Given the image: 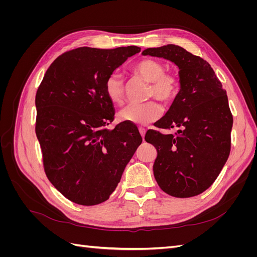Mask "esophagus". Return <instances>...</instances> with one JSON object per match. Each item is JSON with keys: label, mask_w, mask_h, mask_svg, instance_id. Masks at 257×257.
Returning a JSON list of instances; mask_svg holds the SVG:
<instances>
[{"label": "esophagus", "mask_w": 257, "mask_h": 257, "mask_svg": "<svg viewBox=\"0 0 257 257\" xmlns=\"http://www.w3.org/2000/svg\"><path fill=\"white\" fill-rule=\"evenodd\" d=\"M139 133H141V135H142V137H143V139H145V134H146V130H145V127H142V126H139Z\"/></svg>", "instance_id": "34e87169"}]
</instances>
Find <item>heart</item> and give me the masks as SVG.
Segmentation results:
<instances>
[{"mask_svg":"<svg viewBox=\"0 0 257 257\" xmlns=\"http://www.w3.org/2000/svg\"><path fill=\"white\" fill-rule=\"evenodd\" d=\"M164 71V65L152 59L139 61L134 66V72L150 82L148 96L168 104L178 96L181 89V82L176 73ZM105 92L107 97L113 104L120 105L123 103L124 83L121 74L113 72L107 77L105 80ZM162 113V107L158 103L150 100L144 104H130L119 111L118 116L124 122L137 124V125H148L157 121Z\"/></svg>","mask_w":257,"mask_h":257,"instance_id":"b5f03b06","label":"heart"}]
</instances>
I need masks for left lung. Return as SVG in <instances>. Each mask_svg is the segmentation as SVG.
Here are the masks:
<instances>
[{"instance_id": "left-lung-1", "label": "left lung", "mask_w": 257, "mask_h": 257, "mask_svg": "<svg viewBox=\"0 0 257 257\" xmlns=\"http://www.w3.org/2000/svg\"><path fill=\"white\" fill-rule=\"evenodd\" d=\"M144 56L172 61L181 89L158 128L177 127L175 135L149 130L145 139L158 150L153 174L160 188L179 198L206 191L221 173L230 152L232 115L226 91L207 61L180 46L148 48Z\"/></svg>"}]
</instances>
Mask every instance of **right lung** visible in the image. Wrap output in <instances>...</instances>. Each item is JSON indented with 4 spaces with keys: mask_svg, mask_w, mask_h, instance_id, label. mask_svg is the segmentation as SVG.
Instances as JSON below:
<instances>
[{
    "mask_svg": "<svg viewBox=\"0 0 257 257\" xmlns=\"http://www.w3.org/2000/svg\"><path fill=\"white\" fill-rule=\"evenodd\" d=\"M136 46L115 49L80 47L61 54L36 92V126L45 173L75 204L94 206L109 198L143 138L133 123L114 128V108L105 80Z\"/></svg>",
    "mask_w": 257,
    "mask_h": 257,
    "instance_id": "add662e5",
    "label": "right lung"
}]
</instances>
